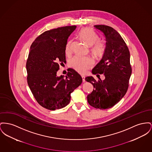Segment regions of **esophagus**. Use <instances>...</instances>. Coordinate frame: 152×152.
<instances>
[{
  "instance_id": "esophagus-1",
  "label": "esophagus",
  "mask_w": 152,
  "mask_h": 152,
  "mask_svg": "<svg viewBox=\"0 0 152 152\" xmlns=\"http://www.w3.org/2000/svg\"><path fill=\"white\" fill-rule=\"evenodd\" d=\"M81 77H82V79H83V82H85V76H81Z\"/></svg>"
}]
</instances>
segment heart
<instances>
[{
  "mask_svg": "<svg viewBox=\"0 0 152 152\" xmlns=\"http://www.w3.org/2000/svg\"><path fill=\"white\" fill-rule=\"evenodd\" d=\"M78 36L86 44L91 46V51L96 57L102 56L105 52L106 45L103 41L99 40L98 34L88 27L81 28ZM71 41H69L65 48L66 54L71 53ZM94 60L88 56H75L69 61V66L80 73H85L94 65Z\"/></svg>",
  "mask_w": 152,
  "mask_h": 152,
  "instance_id": "heart-1",
  "label": "heart"
}]
</instances>
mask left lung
<instances>
[{"instance_id": "obj_1", "label": "left lung", "mask_w": 152, "mask_h": 152, "mask_svg": "<svg viewBox=\"0 0 152 152\" xmlns=\"http://www.w3.org/2000/svg\"><path fill=\"white\" fill-rule=\"evenodd\" d=\"M94 27L102 31L106 37V47L100 61L94 68V75L104 74L105 79L96 80L92 76L86 80L94 86L87 96L91 106L101 110L113 107L125 96L132 75L130 52L124 39L115 29L106 25Z\"/></svg>"}]
</instances>
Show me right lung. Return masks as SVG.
I'll return each mask as SVG.
<instances>
[{
  "instance_id": "add662e5",
  "label": "right lung",
  "mask_w": 152,
  "mask_h": 152,
  "mask_svg": "<svg viewBox=\"0 0 152 152\" xmlns=\"http://www.w3.org/2000/svg\"><path fill=\"white\" fill-rule=\"evenodd\" d=\"M76 26L46 31L30 46L26 62L27 84L37 102L50 110L62 108L71 100V94L82 83L80 75L70 69L66 76H57L59 64L66 62L68 37Z\"/></svg>"
}]
</instances>
